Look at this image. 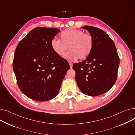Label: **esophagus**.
<instances>
[{"label":"esophagus","mask_w":135,"mask_h":135,"mask_svg":"<svg viewBox=\"0 0 135 135\" xmlns=\"http://www.w3.org/2000/svg\"><path fill=\"white\" fill-rule=\"evenodd\" d=\"M69 66H70V68H72L73 63L72 62H69Z\"/></svg>","instance_id":"34e87169"}]
</instances>
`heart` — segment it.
Segmentation results:
<instances>
[{
	"label": "heart",
	"mask_w": 135,
	"mask_h": 135,
	"mask_svg": "<svg viewBox=\"0 0 135 135\" xmlns=\"http://www.w3.org/2000/svg\"><path fill=\"white\" fill-rule=\"evenodd\" d=\"M61 39H53L51 46L54 52L59 56L65 55L68 46L69 51L65 57L69 60L74 61L79 59L84 60L90 54L93 47L94 40L90 34L84 33L81 30L70 28L63 32Z\"/></svg>",
	"instance_id": "1"
}]
</instances>
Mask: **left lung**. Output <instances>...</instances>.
Here are the masks:
<instances>
[{
  "instance_id": "obj_1",
  "label": "left lung",
  "mask_w": 135,
  "mask_h": 135,
  "mask_svg": "<svg viewBox=\"0 0 135 135\" xmlns=\"http://www.w3.org/2000/svg\"><path fill=\"white\" fill-rule=\"evenodd\" d=\"M81 28L93 37V47L86 59L74 63L73 69L80 91L86 95L96 96L105 93L114 85L119 57L114 42L104 31L89 26Z\"/></svg>"
}]
</instances>
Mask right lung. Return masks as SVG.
<instances>
[{"instance_id": "1", "label": "right lung", "mask_w": 135, "mask_h": 135, "mask_svg": "<svg viewBox=\"0 0 135 135\" xmlns=\"http://www.w3.org/2000/svg\"><path fill=\"white\" fill-rule=\"evenodd\" d=\"M60 32L54 28L37 27L16 48L13 70L18 86L33 100L46 101L55 97L69 69L68 62L51 46V40Z\"/></svg>"}]
</instances>
